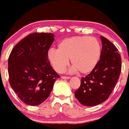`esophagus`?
I'll list each match as a JSON object with an SVG mask.
<instances>
[{"instance_id": "obj_1", "label": "esophagus", "mask_w": 129, "mask_h": 129, "mask_svg": "<svg viewBox=\"0 0 129 129\" xmlns=\"http://www.w3.org/2000/svg\"><path fill=\"white\" fill-rule=\"evenodd\" d=\"M61 78H62L63 79H70V77H69V76H61Z\"/></svg>"}]
</instances>
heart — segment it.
<instances>
[{
  "mask_svg": "<svg viewBox=\"0 0 129 129\" xmlns=\"http://www.w3.org/2000/svg\"><path fill=\"white\" fill-rule=\"evenodd\" d=\"M101 45L96 38L74 36L61 40L57 50L48 52V59L57 72H62L71 59L75 70L88 74L96 67L101 56Z\"/></svg>",
  "mask_w": 129,
  "mask_h": 129,
  "instance_id": "heart-1",
  "label": "heart"
}]
</instances>
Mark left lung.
<instances>
[{
	"label": "left lung",
	"instance_id": "obj_1",
	"mask_svg": "<svg viewBox=\"0 0 129 129\" xmlns=\"http://www.w3.org/2000/svg\"><path fill=\"white\" fill-rule=\"evenodd\" d=\"M102 50L99 62L91 73L81 77V85L75 91L76 99L85 106L101 104L108 99L121 72V57L118 49L101 36Z\"/></svg>",
	"mask_w": 129,
	"mask_h": 129
}]
</instances>
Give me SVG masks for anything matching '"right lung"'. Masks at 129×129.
<instances>
[{
    "label": "right lung",
    "mask_w": 129,
    "mask_h": 129,
    "mask_svg": "<svg viewBox=\"0 0 129 129\" xmlns=\"http://www.w3.org/2000/svg\"><path fill=\"white\" fill-rule=\"evenodd\" d=\"M54 36L52 33L29 34L14 47L8 57L10 86L28 105H38L46 100L55 79L59 78L48 59Z\"/></svg>",
    "instance_id": "obj_1"
}]
</instances>
